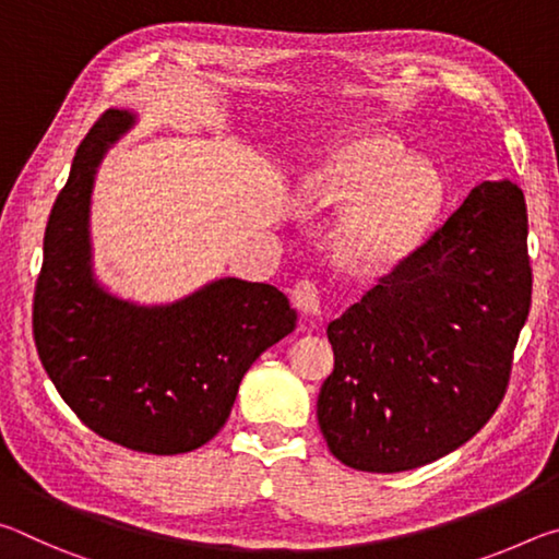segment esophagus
<instances>
[{
	"instance_id": "1",
	"label": "esophagus",
	"mask_w": 559,
	"mask_h": 559,
	"mask_svg": "<svg viewBox=\"0 0 559 559\" xmlns=\"http://www.w3.org/2000/svg\"><path fill=\"white\" fill-rule=\"evenodd\" d=\"M293 302L302 310L306 316H323V300H320V288L313 281H300L293 288Z\"/></svg>"
}]
</instances>
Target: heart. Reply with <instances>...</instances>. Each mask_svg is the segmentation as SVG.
I'll use <instances>...</instances> for the list:
<instances>
[{
    "label": "heart",
    "mask_w": 559,
    "mask_h": 559,
    "mask_svg": "<svg viewBox=\"0 0 559 559\" xmlns=\"http://www.w3.org/2000/svg\"><path fill=\"white\" fill-rule=\"evenodd\" d=\"M306 192L320 206H347L330 231V249L357 276H382L412 257L443 202L437 169L412 159L402 140L382 130L330 147L308 169Z\"/></svg>",
    "instance_id": "b5f03b06"
}]
</instances>
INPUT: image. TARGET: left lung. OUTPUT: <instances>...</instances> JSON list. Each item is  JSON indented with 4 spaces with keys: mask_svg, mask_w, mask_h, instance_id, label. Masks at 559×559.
I'll return each instance as SVG.
<instances>
[{
    "mask_svg": "<svg viewBox=\"0 0 559 559\" xmlns=\"http://www.w3.org/2000/svg\"><path fill=\"white\" fill-rule=\"evenodd\" d=\"M533 293L523 189L480 182L447 224L328 325L330 453L367 473L427 466L503 402Z\"/></svg>",
    "mask_w": 559,
    "mask_h": 559,
    "instance_id": "obj_1",
    "label": "left lung"
}]
</instances>
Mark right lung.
I'll use <instances>...</instances> for the list:
<instances>
[{"mask_svg":"<svg viewBox=\"0 0 559 559\" xmlns=\"http://www.w3.org/2000/svg\"><path fill=\"white\" fill-rule=\"evenodd\" d=\"M112 108L75 150L46 224L34 343L73 414L120 447L173 456L204 447L231 414L241 377L296 330L269 283L216 278L165 306L112 296L93 273L91 194L108 150L135 126Z\"/></svg>","mask_w":559,"mask_h":559,"instance_id":"1","label":"right lung"}]
</instances>
